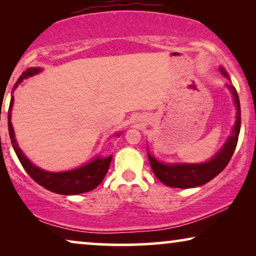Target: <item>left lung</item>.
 Segmentation results:
<instances>
[{
    "label": "left lung",
    "mask_w": 256,
    "mask_h": 256,
    "mask_svg": "<svg viewBox=\"0 0 256 256\" xmlns=\"http://www.w3.org/2000/svg\"><path fill=\"white\" fill-rule=\"evenodd\" d=\"M224 76H227L224 68H220ZM232 90L234 101L236 104V121L233 128L232 136L227 140L222 149L213 157L211 160L202 164H163L156 160L148 152V158L155 176L168 186L188 188L204 185L213 180L216 176L225 169L227 164L232 158L234 150L236 148L238 138H239L240 126H241V110L240 101L238 96L236 90L234 86L230 85Z\"/></svg>",
    "instance_id": "1"
}]
</instances>
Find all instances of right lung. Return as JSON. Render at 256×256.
<instances>
[{"label":"right lung","mask_w":256,"mask_h":256,"mask_svg":"<svg viewBox=\"0 0 256 256\" xmlns=\"http://www.w3.org/2000/svg\"><path fill=\"white\" fill-rule=\"evenodd\" d=\"M40 72V68H28L23 74L20 76L17 80V84L14 86L16 88L17 85L22 82L24 78L28 76H32ZM14 104V96H12L10 100V106L8 112V129H9V136L12 138V148L15 150L17 157H18L20 164H22L24 170L29 174V176L32 180L46 188L48 191L54 192V194H84V192L92 191L99 185L102 180L106 176L108 168L110 166L112 156L107 157V158H100L98 157L96 160H92V162L86 164L78 169L65 171V172H48V171H44L40 169V168L34 166L29 160L24 156L22 150L17 146L15 135H14V129L12 124V108Z\"/></svg>","instance_id":"obj_1"}]
</instances>
